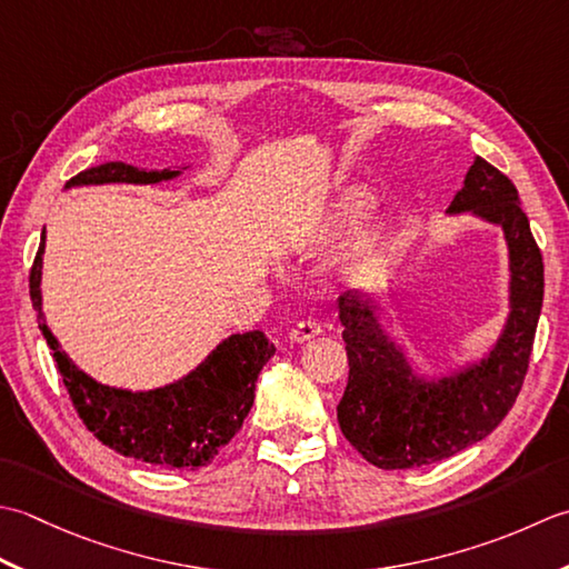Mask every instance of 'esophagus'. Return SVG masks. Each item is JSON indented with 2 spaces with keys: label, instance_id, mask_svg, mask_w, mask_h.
<instances>
[{
  "label": "esophagus",
  "instance_id": "esophagus-1",
  "mask_svg": "<svg viewBox=\"0 0 569 569\" xmlns=\"http://www.w3.org/2000/svg\"><path fill=\"white\" fill-rule=\"evenodd\" d=\"M321 333V323L315 321V319H301L297 327L289 331V339H292L295 343H305L309 339H315V336Z\"/></svg>",
  "mask_w": 569,
  "mask_h": 569
}]
</instances>
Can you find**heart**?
I'll list each match as a JSON object with an SVG mask.
<instances>
[{
  "mask_svg": "<svg viewBox=\"0 0 569 569\" xmlns=\"http://www.w3.org/2000/svg\"><path fill=\"white\" fill-rule=\"evenodd\" d=\"M368 208V196L366 193H358V191H349V193H341L339 199L331 203V208L321 218H317L315 223H311L307 230H301L292 238V246L297 250H319L323 246H329L339 236H343L346 230H349L361 213ZM382 246V228L373 226L363 230L358 240L353 242L349 260L353 264H366L370 262L378 254Z\"/></svg>",
  "mask_w": 569,
  "mask_h": 569,
  "instance_id": "obj_1",
  "label": "heart"
}]
</instances>
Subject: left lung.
<instances>
[{
  "instance_id": "obj_1",
  "label": "left lung",
  "mask_w": 569,
  "mask_h": 569,
  "mask_svg": "<svg viewBox=\"0 0 569 569\" xmlns=\"http://www.w3.org/2000/svg\"><path fill=\"white\" fill-rule=\"evenodd\" d=\"M449 216L471 213L503 230L508 246V319L483 358L455 373L420 376L380 323L373 297H339L349 386L339 402L343 437L378 469H415L481 442L513 408L542 309V254L506 173L477 157Z\"/></svg>"
}]
</instances>
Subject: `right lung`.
<instances>
[{
	"label": "right lung",
	"instance_id": "obj_1",
	"mask_svg": "<svg viewBox=\"0 0 569 569\" xmlns=\"http://www.w3.org/2000/svg\"><path fill=\"white\" fill-rule=\"evenodd\" d=\"M179 173V169L147 171L122 164V161H110V164L80 171L66 183V189L100 187V183H159L177 179ZM43 248L46 228L29 274L31 305L43 339L61 370L68 396L88 430L118 455L157 463V467L193 471L211 463L248 417L254 400V382L262 366L274 356V343L262 331L233 333L220 341L189 376L164 388L124 390L102 386L61 351L43 319Z\"/></svg>",
	"mask_w": 569,
	"mask_h": 569
}]
</instances>
